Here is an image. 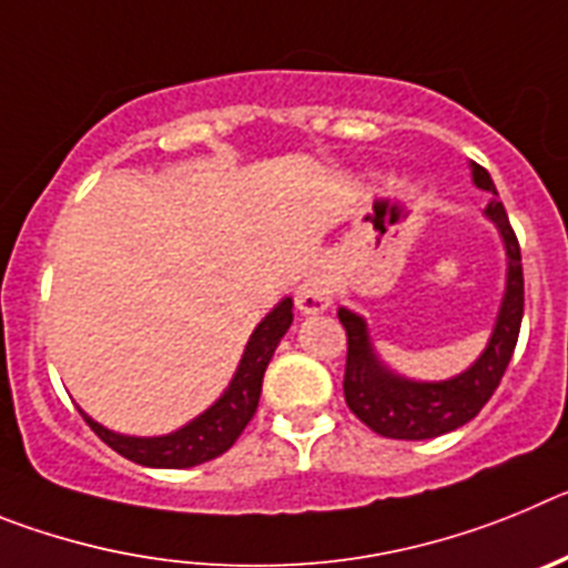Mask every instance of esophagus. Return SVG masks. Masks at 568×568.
Masks as SVG:
<instances>
[{"instance_id":"obj_1","label":"esophagus","mask_w":568,"mask_h":568,"mask_svg":"<svg viewBox=\"0 0 568 568\" xmlns=\"http://www.w3.org/2000/svg\"><path fill=\"white\" fill-rule=\"evenodd\" d=\"M333 301V287L324 273H310L307 278L301 281L298 293H295V307L304 315L324 313Z\"/></svg>"}]
</instances>
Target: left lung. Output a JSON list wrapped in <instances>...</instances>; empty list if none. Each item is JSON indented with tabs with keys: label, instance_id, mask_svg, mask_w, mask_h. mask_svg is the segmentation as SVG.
Segmentation results:
<instances>
[{
	"label": "left lung",
	"instance_id": "8db88e82",
	"mask_svg": "<svg viewBox=\"0 0 568 568\" xmlns=\"http://www.w3.org/2000/svg\"><path fill=\"white\" fill-rule=\"evenodd\" d=\"M471 182L489 190L495 199L486 204V219L498 227L506 247V293L500 301L498 321L480 358L449 381H413L381 364L366 333V321L353 310L341 307L338 318L346 329L344 398L355 418L373 433L395 440H426L453 433L469 424L498 389L518 344L524 321V264H520L518 235L509 215L498 202L491 175L480 164H471Z\"/></svg>",
	"mask_w": 568,
	"mask_h": 568
}]
</instances>
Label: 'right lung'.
Returning <instances> with one entry per match:
<instances>
[{
  "instance_id": "add662e5",
  "label": "right lung",
  "mask_w": 568,
  "mask_h": 568,
  "mask_svg": "<svg viewBox=\"0 0 568 568\" xmlns=\"http://www.w3.org/2000/svg\"><path fill=\"white\" fill-rule=\"evenodd\" d=\"M290 324H293V298H284L253 329L247 346H244V355H241L239 369H235L222 398L175 433L159 435V438H133V435L113 433V429L97 424L90 415L82 413L84 420L110 449H115L133 464L155 466V469H187V466L207 464V460L227 453L230 446L239 440V435L244 433V426L253 420L255 409H258L264 369H267L275 346L284 338Z\"/></svg>"
}]
</instances>
